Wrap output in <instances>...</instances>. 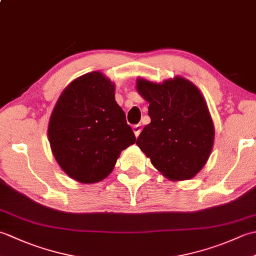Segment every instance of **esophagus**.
<instances>
[{
  "label": "esophagus",
  "mask_w": 256,
  "mask_h": 256,
  "mask_svg": "<svg viewBox=\"0 0 256 256\" xmlns=\"http://www.w3.org/2000/svg\"><path fill=\"white\" fill-rule=\"evenodd\" d=\"M133 132L135 134V136H138L140 133L142 132V126H140V124H135L133 125Z\"/></svg>",
  "instance_id": "obj_1"
}]
</instances>
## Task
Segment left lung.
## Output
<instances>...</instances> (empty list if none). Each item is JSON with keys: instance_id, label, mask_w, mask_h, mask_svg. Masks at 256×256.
<instances>
[{"instance_id": "1", "label": "left lung", "mask_w": 256, "mask_h": 256, "mask_svg": "<svg viewBox=\"0 0 256 256\" xmlns=\"http://www.w3.org/2000/svg\"><path fill=\"white\" fill-rule=\"evenodd\" d=\"M138 91L150 102V123L136 144L152 164L172 180L192 178L214 145V123L197 86L182 77L154 84L138 79Z\"/></svg>"}]
</instances>
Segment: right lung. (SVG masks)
<instances>
[{
    "label": "right lung",
    "instance_id": "1",
    "mask_svg": "<svg viewBox=\"0 0 256 256\" xmlns=\"http://www.w3.org/2000/svg\"><path fill=\"white\" fill-rule=\"evenodd\" d=\"M50 148L64 172L82 184L104 179L136 140L114 98V84L94 72L64 90L48 125Z\"/></svg>",
    "mask_w": 256,
    "mask_h": 256
}]
</instances>
